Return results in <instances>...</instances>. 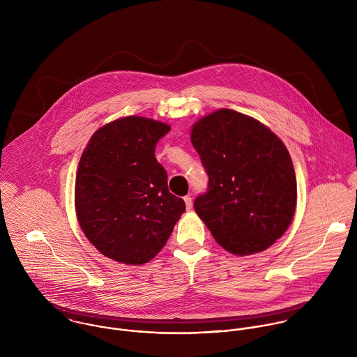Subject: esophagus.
<instances>
[{
    "instance_id": "1",
    "label": "esophagus",
    "mask_w": 357,
    "mask_h": 357,
    "mask_svg": "<svg viewBox=\"0 0 357 357\" xmlns=\"http://www.w3.org/2000/svg\"><path fill=\"white\" fill-rule=\"evenodd\" d=\"M184 202H185V206H187V210H191V208H192V198H191L190 195H187V197L184 198Z\"/></svg>"
}]
</instances>
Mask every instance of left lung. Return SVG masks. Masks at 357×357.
<instances>
[{"label": "left lung", "instance_id": "obj_1", "mask_svg": "<svg viewBox=\"0 0 357 357\" xmlns=\"http://www.w3.org/2000/svg\"><path fill=\"white\" fill-rule=\"evenodd\" d=\"M191 143L208 176L194 207L215 242L236 255L272 246L297 204L296 172L282 140L255 118L221 108L195 122Z\"/></svg>", "mask_w": 357, "mask_h": 357}]
</instances>
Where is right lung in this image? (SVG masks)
<instances>
[{
	"label": "right lung",
	"instance_id": "add662e5",
	"mask_svg": "<svg viewBox=\"0 0 357 357\" xmlns=\"http://www.w3.org/2000/svg\"><path fill=\"white\" fill-rule=\"evenodd\" d=\"M170 126L125 116L98 129L81 155L75 211L81 229L102 255L128 265L153 259L185 211L169 192L155 147Z\"/></svg>",
	"mask_w": 357,
	"mask_h": 357
}]
</instances>
